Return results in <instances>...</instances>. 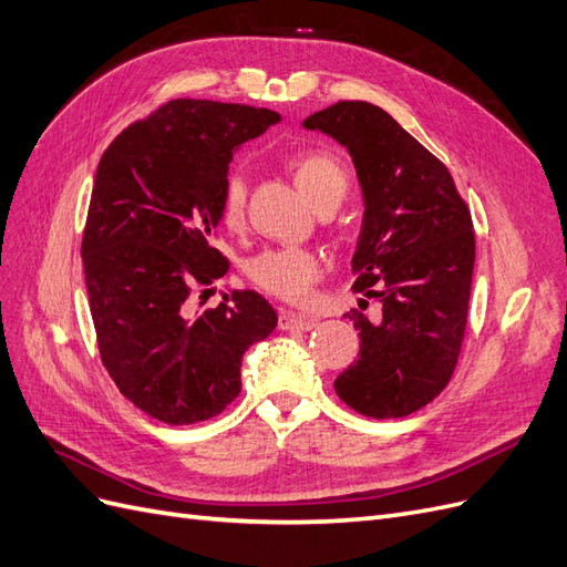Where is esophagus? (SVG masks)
Segmentation results:
<instances>
[{
	"label": "esophagus",
	"mask_w": 567,
	"mask_h": 567,
	"mask_svg": "<svg viewBox=\"0 0 567 567\" xmlns=\"http://www.w3.org/2000/svg\"><path fill=\"white\" fill-rule=\"evenodd\" d=\"M317 326V319L312 317H305L298 312H290V310H281L279 312V329L281 331H310Z\"/></svg>",
	"instance_id": "34e87169"
}]
</instances>
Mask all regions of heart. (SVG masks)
Masks as SVG:
<instances>
[{"mask_svg":"<svg viewBox=\"0 0 567 567\" xmlns=\"http://www.w3.org/2000/svg\"><path fill=\"white\" fill-rule=\"evenodd\" d=\"M300 192L310 198L317 208L329 203H340L348 194V173L342 165L323 151H305L290 158ZM248 186L246 177L231 169L221 182L219 194V217L229 229H238L246 219ZM248 279L262 288L265 293L281 298L286 302H305L312 293V286L321 277V257L305 246H279L252 255L246 262Z\"/></svg>","mask_w":567,"mask_h":567,"instance_id":"heart-1","label":"heart"}]
</instances>
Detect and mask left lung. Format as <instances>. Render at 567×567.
<instances>
[{
	"instance_id": "1",
	"label": "left lung",
	"mask_w": 567,
	"mask_h": 567,
	"mask_svg": "<svg viewBox=\"0 0 567 567\" xmlns=\"http://www.w3.org/2000/svg\"><path fill=\"white\" fill-rule=\"evenodd\" d=\"M302 125L350 151L364 196L352 288L381 302L375 321L346 315L359 329V359L336 394L369 419L409 416L458 362L475 265L471 210L447 165L369 101H338Z\"/></svg>"
}]
</instances>
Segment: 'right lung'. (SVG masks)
Segmentation results:
<instances>
[{"instance_id": "obj_1", "label": "right lung", "mask_w": 567, "mask_h": 567, "mask_svg": "<svg viewBox=\"0 0 567 567\" xmlns=\"http://www.w3.org/2000/svg\"><path fill=\"white\" fill-rule=\"evenodd\" d=\"M279 120L269 109L175 99L101 156L82 234L99 354L117 390L156 421L221 414L241 392L244 352L277 329L255 290L198 310L192 296L229 269L215 234L234 151Z\"/></svg>"}]
</instances>
